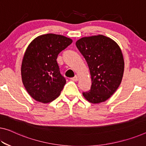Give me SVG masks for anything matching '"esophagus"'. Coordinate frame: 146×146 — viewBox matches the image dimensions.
Returning a JSON list of instances; mask_svg holds the SVG:
<instances>
[{
    "instance_id": "obj_1",
    "label": "esophagus",
    "mask_w": 146,
    "mask_h": 146,
    "mask_svg": "<svg viewBox=\"0 0 146 146\" xmlns=\"http://www.w3.org/2000/svg\"><path fill=\"white\" fill-rule=\"evenodd\" d=\"M70 79H71V80L74 81V82H76V81H78V76H75L74 77L71 78Z\"/></svg>"
}]
</instances>
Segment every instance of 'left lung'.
<instances>
[{"label":"left lung","instance_id":"obj_1","mask_svg":"<svg viewBox=\"0 0 146 146\" xmlns=\"http://www.w3.org/2000/svg\"><path fill=\"white\" fill-rule=\"evenodd\" d=\"M76 45L86 60L91 76V89L83 96L93 104L105 102L122 81L125 63L121 48L114 40L102 35L83 37Z\"/></svg>","mask_w":146,"mask_h":146}]
</instances>
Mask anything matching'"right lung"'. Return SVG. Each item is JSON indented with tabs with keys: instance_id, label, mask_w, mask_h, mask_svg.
I'll use <instances>...</instances> for the list:
<instances>
[{
	"instance_id": "obj_1",
	"label": "right lung",
	"mask_w": 146,
	"mask_h": 146,
	"mask_svg": "<svg viewBox=\"0 0 146 146\" xmlns=\"http://www.w3.org/2000/svg\"><path fill=\"white\" fill-rule=\"evenodd\" d=\"M72 40L55 34L40 35L27 48L21 72L25 88L38 102L49 103L56 99L66 84L60 73L57 59Z\"/></svg>"
}]
</instances>
